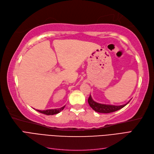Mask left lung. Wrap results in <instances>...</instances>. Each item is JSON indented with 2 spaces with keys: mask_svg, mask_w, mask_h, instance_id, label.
<instances>
[{
  "mask_svg": "<svg viewBox=\"0 0 154 154\" xmlns=\"http://www.w3.org/2000/svg\"><path fill=\"white\" fill-rule=\"evenodd\" d=\"M130 101L128 102L127 103L122 105H119V106H116V105H106V104H101L99 103H97V102L94 101L92 100L91 96L88 97V103L89 104L91 108L95 110L97 112H100V113H110V112H113L117 111L123 108L125 106L127 105Z\"/></svg>",
  "mask_w": 154,
  "mask_h": 154,
  "instance_id": "obj_1",
  "label": "left lung"
}]
</instances>
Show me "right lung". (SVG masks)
Wrapping results in <instances>:
<instances>
[{
  "mask_svg": "<svg viewBox=\"0 0 154 154\" xmlns=\"http://www.w3.org/2000/svg\"><path fill=\"white\" fill-rule=\"evenodd\" d=\"M65 106L61 107V108L59 109H49V110H36L40 113H42L46 115H54V114H57L59 112H60L63 109H64Z\"/></svg>",
  "mask_w": 154,
  "mask_h": 154,
  "instance_id": "add662e5",
  "label": "right lung"
}]
</instances>
